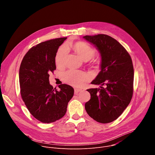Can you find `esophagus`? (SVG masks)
Segmentation results:
<instances>
[{
  "instance_id": "1",
  "label": "esophagus",
  "mask_w": 155,
  "mask_h": 155,
  "mask_svg": "<svg viewBox=\"0 0 155 155\" xmlns=\"http://www.w3.org/2000/svg\"><path fill=\"white\" fill-rule=\"evenodd\" d=\"M81 90L80 89H77V88H75V89H74V92H75V94H77L80 91H81Z\"/></svg>"
}]
</instances>
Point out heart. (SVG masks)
Returning <instances> with one entry per match:
<instances>
[{"label":"heart","mask_w":155,"mask_h":155,"mask_svg":"<svg viewBox=\"0 0 155 155\" xmlns=\"http://www.w3.org/2000/svg\"><path fill=\"white\" fill-rule=\"evenodd\" d=\"M73 48L84 61L90 60L96 53L95 48L83 41L75 43ZM68 53V47L65 45L61 46L58 49L55 56V62L58 67L61 68L64 65L65 58ZM62 78L64 81L68 84L73 86L80 87L83 86L87 81L90 79V75L82 71L71 69L63 74Z\"/></svg>","instance_id":"obj_1"}]
</instances>
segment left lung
<instances>
[{
    "mask_svg": "<svg viewBox=\"0 0 155 155\" xmlns=\"http://www.w3.org/2000/svg\"><path fill=\"white\" fill-rule=\"evenodd\" d=\"M94 45L101 54V71L91 84L99 88L87 91V114L95 121L108 123L117 120L130 103L133 94L134 68L126 49L112 37L105 34L83 37Z\"/></svg>",
    "mask_w": 155,
    "mask_h": 155,
    "instance_id": "1",
    "label": "left lung"
}]
</instances>
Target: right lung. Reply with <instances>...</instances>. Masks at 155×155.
<instances>
[{"instance_id":"1","label":"right lung","mask_w":155,"mask_h":155,"mask_svg":"<svg viewBox=\"0 0 155 155\" xmlns=\"http://www.w3.org/2000/svg\"><path fill=\"white\" fill-rule=\"evenodd\" d=\"M67 37L41 42L32 47L24 56L19 68L21 95L32 115L44 123L62 118L74 96L70 85H59V90L50 84V74L56 69L55 56Z\"/></svg>"}]
</instances>
